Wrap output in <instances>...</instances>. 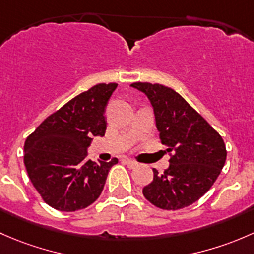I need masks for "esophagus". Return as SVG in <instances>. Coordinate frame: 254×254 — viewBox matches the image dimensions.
Returning <instances> with one entry per match:
<instances>
[{
  "instance_id": "34e87169",
  "label": "esophagus",
  "mask_w": 254,
  "mask_h": 254,
  "mask_svg": "<svg viewBox=\"0 0 254 254\" xmlns=\"http://www.w3.org/2000/svg\"><path fill=\"white\" fill-rule=\"evenodd\" d=\"M124 161H125V164H127V165L129 166V167H135V166L138 165L137 161L132 160V159H129V158H125Z\"/></svg>"
}]
</instances>
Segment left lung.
<instances>
[{"mask_svg": "<svg viewBox=\"0 0 254 254\" xmlns=\"http://www.w3.org/2000/svg\"><path fill=\"white\" fill-rule=\"evenodd\" d=\"M148 96L166 150L174 151L163 174L153 169L154 179L143 188L151 204L177 210L197 202L214 185L226 160L221 135L171 88L151 83H133Z\"/></svg>", "mask_w": 254, "mask_h": 254, "instance_id": "8db88e82", "label": "left lung"}]
</instances>
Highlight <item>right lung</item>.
Instances as JSON below:
<instances>
[{
  "mask_svg": "<svg viewBox=\"0 0 254 254\" xmlns=\"http://www.w3.org/2000/svg\"><path fill=\"white\" fill-rule=\"evenodd\" d=\"M116 83H101L57 110L27 138L24 165L31 184L45 203L61 211L93 204L104 190L112 166L89 160L93 137L105 135V108Z\"/></svg>",
  "mask_w": 254,
  "mask_h": 254,
  "instance_id": "obj_1",
  "label": "right lung"
}]
</instances>
